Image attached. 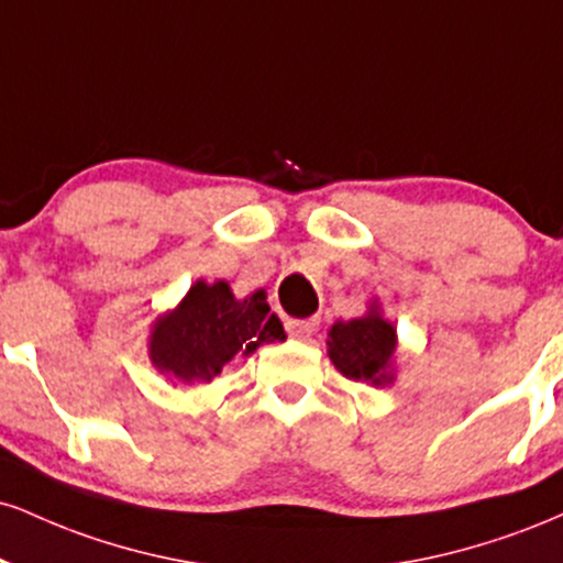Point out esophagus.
<instances>
[{"instance_id": "34e87169", "label": "esophagus", "mask_w": 563, "mask_h": 563, "mask_svg": "<svg viewBox=\"0 0 563 563\" xmlns=\"http://www.w3.org/2000/svg\"><path fill=\"white\" fill-rule=\"evenodd\" d=\"M320 328V320L317 317H309V320H286V330L290 338H299V341H307L317 333Z\"/></svg>"}]
</instances>
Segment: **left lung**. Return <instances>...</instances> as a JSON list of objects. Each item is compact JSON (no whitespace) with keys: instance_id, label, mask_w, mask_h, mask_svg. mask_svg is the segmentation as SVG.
<instances>
[{"instance_id":"obj_1","label":"left lung","mask_w":563,"mask_h":563,"mask_svg":"<svg viewBox=\"0 0 563 563\" xmlns=\"http://www.w3.org/2000/svg\"><path fill=\"white\" fill-rule=\"evenodd\" d=\"M330 358L349 380L388 383V364L396 349V330L377 311L330 330Z\"/></svg>"}]
</instances>
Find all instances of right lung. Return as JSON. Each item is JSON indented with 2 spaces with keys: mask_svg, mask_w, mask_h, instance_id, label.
Returning <instances> with one entry per match:
<instances>
[{
  "mask_svg": "<svg viewBox=\"0 0 563 563\" xmlns=\"http://www.w3.org/2000/svg\"><path fill=\"white\" fill-rule=\"evenodd\" d=\"M286 341L283 324L269 314L264 290L239 301L228 283L199 280L173 314L152 333V362L180 383H209L235 354Z\"/></svg>",
  "mask_w": 563,
  "mask_h": 563,
  "instance_id": "1",
  "label": "right lung"
}]
</instances>
